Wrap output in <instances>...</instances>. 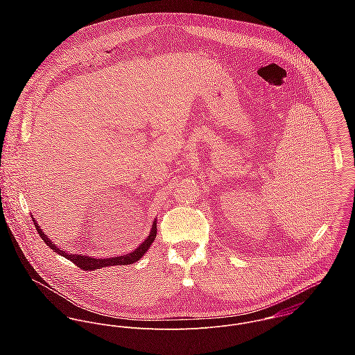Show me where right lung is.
Listing matches in <instances>:
<instances>
[{
    "instance_id": "right-lung-1",
    "label": "right lung",
    "mask_w": 355,
    "mask_h": 355,
    "mask_svg": "<svg viewBox=\"0 0 355 355\" xmlns=\"http://www.w3.org/2000/svg\"><path fill=\"white\" fill-rule=\"evenodd\" d=\"M33 221H34V225H35L40 236L51 248V250H54L55 253H58L60 255L65 257L67 259L72 261L78 268H80L83 270H94V269H100V268H103V266H112V265H130V263H134L138 259H141L142 255L149 250L150 245H152L154 239H155V236H157V225H155V221H154L153 223L152 232H150L149 238H146V241L142 245H139V248L135 249L132 253L102 259V258H92L89 255L86 257V255H78V254H68L65 253V252H61L58 248L54 246V243L51 242V239L42 232V230L38 227V223L34 218H33Z\"/></svg>"
}]
</instances>
